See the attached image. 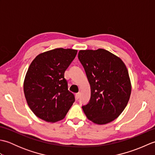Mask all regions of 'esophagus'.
<instances>
[{
  "mask_svg": "<svg viewBox=\"0 0 155 155\" xmlns=\"http://www.w3.org/2000/svg\"><path fill=\"white\" fill-rule=\"evenodd\" d=\"M80 95H81V93H78L76 94V95H75V98H76V99L78 100V98H79V97H80Z\"/></svg>",
  "mask_w": 155,
  "mask_h": 155,
  "instance_id": "1",
  "label": "esophagus"
}]
</instances>
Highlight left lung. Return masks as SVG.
<instances>
[{"label": "left lung", "instance_id": "obj_1", "mask_svg": "<svg viewBox=\"0 0 155 155\" xmlns=\"http://www.w3.org/2000/svg\"><path fill=\"white\" fill-rule=\"evenodd\" d=\"M78 59L91 86L89 103L82 107L88 120L97 124L110 123L127 107L131 83L121 59L103 48L81 50Z\"/></svg>", "mask_w": 155, "mask_h": 155}]
</instances>
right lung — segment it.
I'll list each match as a JSON object with an SVG mask.
<instances>
[{
    "instance_id": "right-lung-1",
    "label": "right lung",
    "mask_w": 155,
    "mask_h": 155,
    "mask_svg": "<svg viewBox=\"0 0 155 155\" xmlns=\"http://www.w3.org/2000/svg\"><path fill=\"white\" fill-rule=\"evenodd\" d=\"M77 50L55 48L39 54L29 66L24 81V93L37 117L55 123L65 117L75 101L68 90L64 72Z\"/></svg>"
}]
</instances>
